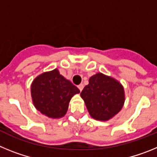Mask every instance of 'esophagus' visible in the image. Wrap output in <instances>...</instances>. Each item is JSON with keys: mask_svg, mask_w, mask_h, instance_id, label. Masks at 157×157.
<instances>
[{"mask_svg": "<svg viewBox=\"0 0 157 157\" xmlns=\"http://www.w3.org/2000/svg\"><path fill=\"white\" fill-rule=\"evenodd\" d=\"M78 88L79 89V90L82 91L83 89V84H79V85L78 86Z\"/></svg>", "mask_w": 157, "mask_h": 157, "instance_id": "esophagus-1", "label": "esophagus"}]
</instances>
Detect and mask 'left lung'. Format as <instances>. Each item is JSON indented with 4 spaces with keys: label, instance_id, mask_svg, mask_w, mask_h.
<instances>
[{
    "label": "left lung",
    "instance_id": "1",
    "mask_svg": "<svg viewBox=\"0 0 157 157\" xmlns=\"http://www.w3.org/2000/svg\"><path fill=\"white\" fill-rule=\"evenodd\" d=\"M80 95L91 117L101 121H107L116 116L125 101L121 83L102 73L91 76Z\"/></svg>",
    "mask_w": 157,
    "mask_h": 157
}]
</instances>
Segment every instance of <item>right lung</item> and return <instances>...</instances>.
<instances>
[{
    "instance_id": "right-lung-1",
    "label": "right lung",
    "mask_w": 157,
    "mask_h": 157,
    "mask_svg": "<svg viewBox=\"0 0 157 157\" xmlns=\"http://www.w3.org/2000/svg\"><path fill=\"white\" fill-rule=\"evenodd\" d=\"M31 97L34 107L52 119L65 116L69 102L80 90L59 74L58 69L44 72L34 78L31 84Z\"/></svg>"
}]
</instances>
